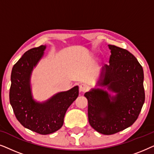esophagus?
<instances>
[{"mask_svg":"<svg viewBox=\"0 0 154 154\" xmlns=\"http://www.w3.org/2000/svg\"><path fill=\"white\" fill-rule=\"evenodd\" d=\"M79 89L81 92H85L88 91V89H89V88H88V86L87 85H85V84H81L79 86Z\"/></svg>","mask_w":154,"mask_h":154,"instance_id":"esophagus-1","label":"esophagus"}]
</instances>
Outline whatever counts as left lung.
Wrapping results in <instances>:
<instances>
[{
	"label": "left lung",
	"mask_w": 154,
	"mask_h": 154,
	"mask_svg": "<svg viewBox=\"0 0 154 154\" xmlns=\"http://www.w3.org/2000/svg\"><path fill=\"white\" fill-rule=\"evenodd\" d=\"M109 64L104 65L98 85L115 92L93 88L84 96L88 102L90 125L101 134H113L131 126L145 100L144 71L135 57L127 50L109 45Z\"/></svg>",
	"instance_id": "8db88e82"
}]
</instances>
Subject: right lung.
Listing matches in <instances>:
<instances>
[{
	"label": "right lung",
	"instance_id": "right-lung-1",
	"mask_svg": "<svg viewBox=\"0 0 154 154\" xmlns=\"http://www.w3.org/2000/svg\"><path fill=\"white\" fill-rule=\"evenodd\" d=\"M45 45L29 50L14 65L11 73L10 102L14 115L24 128L41 134L60 129L66 110L79 96V87L58 92L45 101L33 99L30 84L33 67L43 56Z\"/></svg>",
	"mask_w": 154,
	"mask_h": 154
}]
</instances>
